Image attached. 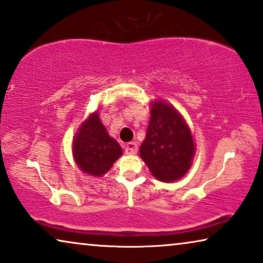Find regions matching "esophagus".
Returning <instances> with one entry per match:
<instances>
[{
  "label": "esophagus",
  "mask_w": 263,
  "mask_h": 263,
  "mask_svg": "<svg viewBox=\"0 0 263 263\" xmlns=\"http://www.w3.org/2000/svg\"><path fill=\"white\" fill-rule=\"evenodd\" d=\"M124 151L127 154H136L138 153V145L135 142H128L127 145L124 146Z\"/></svg>",
  "instance_id": "obj_1"
}]
</instances>
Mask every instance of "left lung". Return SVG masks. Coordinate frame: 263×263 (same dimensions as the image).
I'll return each mask as SVG.
<instances>
[{"mask_svg":"<svg viewBox=\"0 0 263 263\" xmlns=\"http://www.w3.org/2000/svg\"><path fill=\"white\" fill-rule=\"evenodd\" d=\"M151 104V120L140 156L157 179L177 181L192 166L195 154L192 132L170 104L161 100Z\"/></svg>","mask_w":263,"mask_h":263,"instance_id":"8db88e82","label":"left lung"}]
</instances>
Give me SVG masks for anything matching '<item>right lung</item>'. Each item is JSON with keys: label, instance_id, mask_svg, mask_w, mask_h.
<instances>
[{"label": "right lung", "instance_id": "add662e5", "mask_svg": "<svg viewBox=\"0 0 263 263\" xmlns=\"http://www.w3.org/2000/svg\"><path fill=\"white\" fill-rule=\"evenodd\" d=\"M73 154L82 172L100 177L122 156V148L107 134L99 114L95 112L79 128L73 140Z\"/></svg>", "mask_w": 263, "mask_h": 263}]
</instances>
